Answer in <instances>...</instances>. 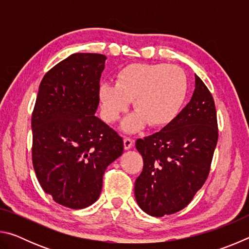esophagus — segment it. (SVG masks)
Returning <instances> with one entry per match:
<instances>
[{"mask_svg":"<svg viewBox=\"0 0 249 249\" xmlns=\"http://www.w3.org/2000/svg\"><path fill=\"white\" fill-rule=\"evenodd\" d=\"M133 145H134V141L132 140V138L124 137V148H125V149L132 148Z\"/></svg>","mask_w":249,"mask_h":249,"instance_id":"1","label":"esophagus"}]
</instances>
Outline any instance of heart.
I'll list each match as a JSON object with an SVG mask.
<instances>
[{
  "mask_svg": "<svg viewBox=\"0 0 249 249\" xmlns=\"http://www.w3.org/2000/svg\"><path fill=\"white\" fill-rule=\"evenodd\" d=\"M188 81L183 70L165 64H133L117 73L115 84L100 86L102 116L114 123L126 112L129 101L136 112L127 117L123 128L134 132L146 123L150 127L169 124L178 114L187 94Z\"/></svg>",
  "mask_w": 249,
  "mask_h": 249,
  "instance_id": "obj_1",
  "label": "heart"
}]
</instances>
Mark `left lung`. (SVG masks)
Segmentation results:
<instances>
[{
  "instance_id": "8db88e82",
  "label": "left lung",
  "mask_w": 249,
  "mask_h": 249,
  "mask_svg": "<svg viewBox=\"0 0 249 249\" xmlns=\"http://www.w3.org/2000/svg\"><path fill=\"white\" fill-rule=\"evenodd\" d=\"M218 138L213 96L196 75L185 107L160 132L136 141L144 166L135 181V197L151 216L179 212L192 201L210 174Z\"/></svg>"
}]
</instances>
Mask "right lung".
Wrapping results in <instances>:
<instances>
[{"mask_svg": "<svg viewBox=\"0 0 249 249\" xmlns=\"http://www.w3.org/2000/svg\"><path fill=\"white\" fill-rule=\"evenodd\" d=\"M107 57L73 53L44 75L32 114L37 180L54 202L84 209L99 199L103 175L123 138L94 114Z\"/></svg>", "mask_w": 249, "mask_h": 249, "instance_id": "add662e5", "label": "right lung"}]
</instances>
